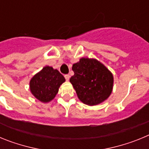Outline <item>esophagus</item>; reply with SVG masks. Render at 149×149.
Wrapping results in <instances>:
<instances>
[{
    "instance_id": "obj_1",
    "label": "esophagus",
    "mask_w": 149,
    "mask_h": 149,
    "mask_svg": "<svg viewBox=\"0 0 149 149\" xmlns=\"http://www.w3.org/2000/svg\"><path fill=\"white\" fill-rule=\"evenodd\" d=\"M65 78L66 81H68V80H69V78H70V75H69V74H65Z\"/></svg>"
}]
</instances>
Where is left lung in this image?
<instances>
[{
    "label": "left lung",
    "mask_w": 149,
    "mask_h": 149,
    "mask_svg": "<svg viewBox=\"0 0 149 149\" xmlns=\"http://www.w3.org/2000/svg\"><path fill=\"white\" fill-rule=\"evenodd\" d=\"M72 70L74 74L71 77L70 82L83 103L90 106L98 104L111 94L113 77L100 62L81 58L74 64Z\"/></svg>",
    "instance_id": "8db88e82"
}]
</instances>
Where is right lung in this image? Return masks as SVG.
I'll use <instances>...</instances> for the list:
<instances>
[{
  "mask_svg": "<svg viewBox=\"0 0 149 149\" xmlns=\"http://www.w3.org/2000/svg\"><path fill=\"white\" fill-rule=\"evenodd\" d=\"M65 77L56 69L45 66L33 76L30 82L32 94L42 102H48L54 98Z\"/></svg>",
  "mask_w": 149,
  "mask_h": 149,
  "instance_id": "1",
  "label": "right lung"
}]
</instances>
